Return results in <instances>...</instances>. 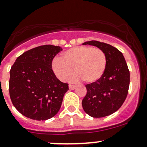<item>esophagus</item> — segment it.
<instances>
[{"label": "esophagus", "instance_id": "34e87169", "mask_svg": "<svg viewBox=\"0 0 147 147\" xmlns=\"http://www.w3.org/2000/svg\"><path fill=\"white\" fill-rule=\"evenodd\" d=\"M76 86L75 85H72V84H69V90H75V88H76Z\"/></svg>", "mask_w": 147, "mask_h": 147}]
</instances>
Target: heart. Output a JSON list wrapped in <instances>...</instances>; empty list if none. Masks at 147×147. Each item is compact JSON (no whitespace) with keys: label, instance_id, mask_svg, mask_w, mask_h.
<instances>
[{"label":"heart","instance_id":"heart-1","mask_svg":"<svg viewBox=\"0 0 147 147\" xmlns=\"http://www.w3.org/2000/svg\"><path fill=\"white\" fill-rule=\"evenodd\" d=\"M107 65L106 54L103 50L90 46H78L66 50L62 59L55 58L52 68L61 81H66L72 75L76 73L71 80L78 81L82 79L84 82L94 83L103 76Z\"/></svg>","mask_w":147,"mask_h":147}]
</instances>
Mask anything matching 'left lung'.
Instances as JSON below:
<instances>
[{"label":"left lung","instance_id":"1","mask_svg":"<svg viewBox=\"0 0 147 147\" xmlns=\"http://www.w3.org/2000/svg\"><path fill=\"white\" fill-rule=\"evenodd\" d=\"M82 45L98 47L107 59L106 70L100 80L86 84L87 94L82 101L84 112L92 117L109 116L121 107L128 94L130 75L123 54L116 47L96 40Z\"/></svg>","mask_w":147,"mask_h":147}]
</instances>
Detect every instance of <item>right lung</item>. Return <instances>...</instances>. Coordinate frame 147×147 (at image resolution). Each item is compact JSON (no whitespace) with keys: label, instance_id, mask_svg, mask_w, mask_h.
<instances>
[{"label":"right lung","instance_id":"1","mask_svg":"<svg viewBox=\"0 0 147 147\" xmlns=\"http://www.w3.org/2000/svg\"><path fill=\"white\" fill-rule=\"evenodd\" d=\"M59 46L45 45L23 53L10 71V100L18 111L34 120H47L60 110L69 87L52 69V61L62 51Z\"/></svg>","mask_w":147,"mask_h":147}]
</instances>
